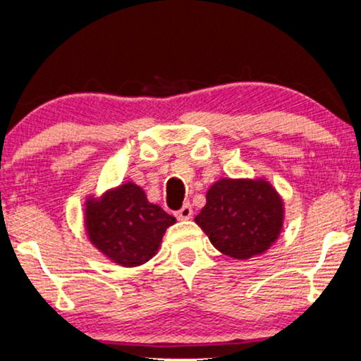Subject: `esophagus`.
I'll list each match as a JSON object with an SVG mask.
<instances>
[{
  "mask_svg": "<svg viewBox=\"0 0 361 361\" xmlns=\"http://www.w3.org/2000/svg\"><path fill=\"white\" fill-rule=\"evenodd\" d=\"M176 216L179 220H189V219H192V207H190V204H184V207H182V209L177 212Z\"/></svg>",
  "mask_w": 361,
  "mask_h": 361,
  "instance_id": "obj_1",
  "label": "esophagus"
}]
</instances>
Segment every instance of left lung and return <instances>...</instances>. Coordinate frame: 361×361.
Returning <instances> with one entry per match:
<instances>
[{
	"label": "left lung",
	"mask_w": 361,
	"mask_h": 361,
	"mask_svg": "<svg viewBox=\"0 0 361 361\" xmlns=\"http://www.w3.org/2000/svg\"><path fill=\"white\" fill-rule=\"evenodd\" d=\"M195 224L220 253L250 259L278 241L284 225V200L264 177L214 182Z\"/></svg>",
	"instance_id": "8db88e82"
}]
</instances>
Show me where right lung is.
<instances>
[{
	"instance_id": "obj_1",
	"label": "right lung",
	"mask_w": 361,
	"mask_h": 361,
	"mask_svg": "<svg viewBox=\"0 0 361 361\" xmlns=\"http://www.w3.org/2000/svg\"><path fill=\"white\" fill-rule=\"evenodd\" d=\"M90 243L111 263L135 268L159 250L162 236L176 219L147 200L135 182H123L100 197H87L83 209Z\"/></svg>"
}]
</instances>
